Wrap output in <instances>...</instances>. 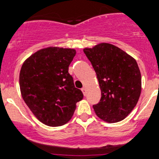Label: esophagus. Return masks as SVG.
Wrapping results in <instances>:
<instances>
[{
	"instance_id": "obj_1",
	"label": "esophagus",
	"mask_w": 159,
	"mask_h": 159,
	"mask_svg": "<svg viewBox=\"0 0 159 159\" xmlns=\"http://www.w3.org/2000/svg\"><path fill=\"white\" fill-rule=\"evenodd\" d=\"M81 91H82L83 92V94H84V95H86V88H83L82 89H81Z\"/></svg>"
}]
</instances>
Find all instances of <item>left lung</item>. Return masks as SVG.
I'll return each mask as SVG.
<instances>
[{
    "label": "left lung",
    "mask_w": 159,
    "mask_h": 159,
    "mask_svg": "<svg viewBox=\"0 0 159 159\" xmlns=\"http://www.w3.org/2000/svg\"><path fill=\"white\" fill-rule=\"evenodd\" d=\"M84 52L97 74L101 99L94 105L96 115L108 123L125 119L138 102L142 90L137 61L118 47L100 43Z\"/></svg>",
    "instance_id": "obj_1"
}]
</instances>
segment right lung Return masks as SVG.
I'll return each instance as SVG.
<instances>
[{"instance_id":"obj_1","label":"right lung","mask_w":159,"mask_h":159,"mask_svg":"<svg viewBox=\"0 0 159 159\" xmlns=\"http://www.w3.org/2000/svg\"><path fill=\"white\" fill-rule=\"evenodd\" d=\"M75 54V49L48 47L31 54L21 68L22 99L33 115L48 126H61L70 121L76 103L83 99L69 73Z\"/></svg>"}]
</instances>
